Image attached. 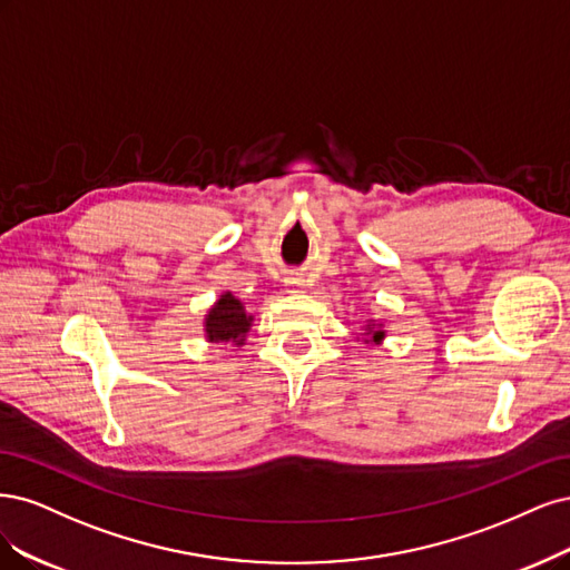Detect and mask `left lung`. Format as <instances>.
<instances>
[{"instance_id":"1","label":"left lung","mask_w":570,"mask_h":570,"mask_svg":"<svg viewBox=\"0 0 570 570\" xmlns=\"http://www.w3.org/2000/svg\"><path fill=\"white\" fill-rule=\"evenodd\" d=\"M383 338V332H372V341H381Z\"/></svg>"}]
</instances>
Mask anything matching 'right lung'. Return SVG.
Wrapping results in <instances>:
<instances>
[{
	"label": "right lung",
	"mask_w": 570,
	"mask_h": 570,
	"mask_svg": "<svg viewBox=\"0 0 570 570\" xmlns=\"http://www.w3.org/2000/svg\"><path fill=\"white\" fill-rule=\"evenodd\" d=\"M250 326V317L244 312V305L238 303L232 293H225L215 303L210 315L206 317V334L213 343L225 341H242Z\"/></svg>",
	"instance_id": "add662e5"
}]
</instances>
